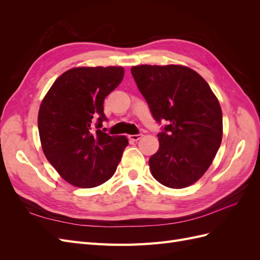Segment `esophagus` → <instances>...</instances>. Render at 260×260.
<instances>
[{
    "mask_svg": "<svg viewBox=\"0 0 260 260\" xmlns=\"http://www.w3.org/2000/svg\"><path fill=\"white\" fill-rule=\"evenodd\" d=\"M142 137H143V135H141V133H140V135H130V136H128L130 141H139Z\"/></svg>",
    "mask_w": 260,
    "mask_h": 260,
    "instance_id": "esophagus-1",
    "label": "esophagus"
}]
</instances>
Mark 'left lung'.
<instances>
[{
	"label": "left lung",
	"mask_w": 260,
	"mask_h": 260,
	"mask_svg": "<svg viewBox=\"0 0 260 260\" xmlns=\"http://www.w3.org/2000/svg\"><path fill=\"white\" fill-rule=\"evenodd\" d=\"M140 92L155 119L166 120L159 148L148 160L162 185L183 188L195 183L214 160L222 140V112L209 84L182 65L131 67Z\"/></svg>",
	"instance_id": "obj_1"
}]
</instances>
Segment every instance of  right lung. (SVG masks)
Masks as SVG:
<instances>
[{
	"label": "right lung",
	"mask_w": 260,
	"mask_h": 260,
	"mask_svg": "<svg viewBox=\"0 0 260 260\" xmlns=\"http://www.w3.org/2000/svg\"><path fill=\"white\" fill-rule=\"evenodd\" d=\"M123 75L122 67H75L54 81L41 102L38 128L43 153L70 184L82 188L103 184L121 160L127 137H111L100 128L106 119L104 100Z\"/></svg>",
	"instance_id": "obj_1"
}]
</instances>
